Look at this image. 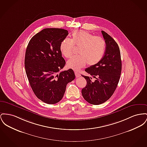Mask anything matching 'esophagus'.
Wrapping results in <instances>:
<instances>
[{"mask_svg":"<svg viewBox=\"0 0 147 147\" xmlns=\"http://www.w3.org/2000/svg\"><path fill=\"white\" fill-rule=\"evenodd\" d=\"M75 75H76V77H77V78H78V77H80V74L78 73L77 71H75Z\"/></svg>","mask_w":147,"mask_h":147,"instance_id":"1","label":"esophagus"}]
</instances>
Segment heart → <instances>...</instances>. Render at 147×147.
<instances>
[{"mask_svg": "<svg viewBox=\"0 0 147 147\" xmlns=\"http://www.w3.org/2000/svg\"><path fill=\"white\" fill-rule=\"evenodd\" d=\"M74 45L79 47V55L72 57L67 61L68 67L78 70L86 66L95 65L102 59L105 50V42L103 38L95 36L85 30H76L71 34V38H65L60 44L62 55L70 58L73 51Z\"/></svg>", "mask_w": 147, "mask_h": 147, "instance_id": "obj_1", "label": "heart"}]
</instances>
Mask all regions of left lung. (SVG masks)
<instances>
[{
  "label": "left lung",
  "instance_id": "obj_1",
  "mask_svg": "<svg viewBox=\"0 0 147 147\" xmlns=\"http://www.w3.org/2000/svg\"><path fill=\"white\" fill-rule=\"evenodd\" d=\"M106 44L103 57L95 65L90 66L85 71L95 79L82 76L86 85L82 90L84 99L89 103L99 105L108 100L115 90L121 71V52L117 42L104 31H102Z\"/></svg>",
  "mask_w": 147,
  "mask_h": 147
}]
</instances>
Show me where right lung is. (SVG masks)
<instances>
[{"label":"right lung","instance_id":"1","mask_svg":"<svg viewBox=\"0 0 147 147\" xmlns=\"http://www.w3.org/2000/svg\"><path fill=\"white\" fill-rule=\"evenodd\" d=\"M68 35L65 29L45 28L32 38L26 48V76L35 95L45 103L59 102L67 84L75 79L73 69L60 72L65 61L59 46Z\"/></svg>","mask_w":147,"mask_h":147}]
</instances>
